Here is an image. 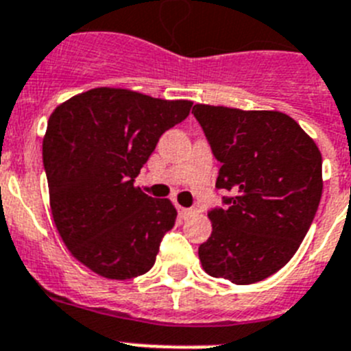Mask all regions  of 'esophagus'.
<instances>
[{
	"mask_svg": "<svg viewBox=\"0 0 351 351\" xmlns=\"http://www.w3.org/2000/svg\"><path fill=\"white\" fill-rule=\"evenodd\" d=\"M194 213V210H191V208H182L178 206V215L182 217V219H189L191 215Z\"/></svg>",
	"mask_w": 351,
	"mask_h": 351,
	"instance_id": "34e87169",
	"label": "esophagus"
}]
</instances>
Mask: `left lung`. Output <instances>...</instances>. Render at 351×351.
I'll return each instance as SVG.
<instances>
[{
  "mask_svg": "<svg viewBox=\"0 0 351 351\" xmlns=\"http://www.w3.org/2000/svg\"><path fill=\"white\" fill-rule=\"evenodd\" d=\"M220 166L215 187L229 191L211 208V236L199 246L204 271L236 285L261 282L298 252L322 197V154L282 112L195 105Z\"/></svg>",
  "mask_w": 351,
  "mask_h": 351,
  "instance_id": "1",
  "label": "left lung"
}]
</instances>
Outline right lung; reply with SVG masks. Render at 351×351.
I'll return each mask as SVG.
<instances>
[{
	"label": "right lung",
	"mask_w": 351,
	"mask_h": 351,
	"mask_svg": "<svg viewBox=\"0 0 351 351\" xmlns=\"http://www.w3.org/2000/svg\"><path fill=\"white\" fill-rule=\"evenodd\" d=\"M191 101L90 89L53 110L43 168L56 227L94 273L129 280L150 271L176 210L134 187L157 141L189 117Z\"/></svg>",
	"instance_id": "add662e5"
}]
</instances>
